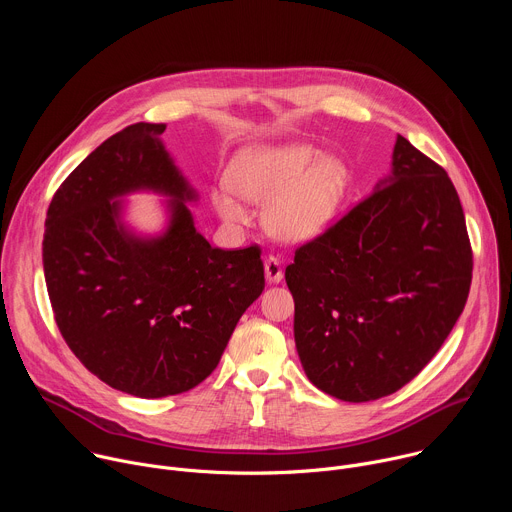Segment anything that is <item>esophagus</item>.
<instances>
[{
    "label": "esophagus",
    "instance_id": "34e87169",
    "mask_svg": "<svg viewBox=\"0 0 512 512\" xmlns=\"http://www.w3.org/2000/svg\"><path fill=\"white\" fill-rule=\"evenodd\" d=\"M265 279L269 283H279L283 279V267H281V261L277 257L265 259Z\"/></svg>",
    "mask_w": 512,
    "mask_h": 512
}]
</instances>
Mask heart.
Here are the masks:
<instances>
[{
	"label": "heart",
	"instance_id": "heart-1",
	"mask_svg": "<svg viewBox=\"0 0 512 512\" xmlns=\"http://www.w3.org/2000/svg\"><path fill=\"white\" fill-rule=\"evenodd\" d=\"M229 188H212L210 204L225 225L249 221L245 202H267L265 231L283 243H310L338 218L350 186V166L312 143H253L227 168Z\"/></svg>",
	"mask_w": 512,
	"mask_h": 512
}]
</instances>
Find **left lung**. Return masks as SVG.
Returning <instances> with one entry per match:
<instances>
[{
	"mask_svg": "<svg viewBox=\"0 0 512 512\" xmlns=\"http://www.w3.org/2000/svg\"><path fill=\"white\" fill-rule=\"evenodd\" d=\"M306 377L348 403L399 391L440 350L472 281L446 170L397 135L391 172L285 267Z\"/></svg>",
	"mask_w": 512,
	"mask_h": 512,
	"instance_id": "obj_1",
	"label": "left lung"
}]
</instances>
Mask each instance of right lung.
I'll return each instance as SVG.
<instances>
[{
  "instance_id": "right-lung-1",
  "label": "right lung",
  "mask_w": 512,
  "mask_h": 512,
  "mask_svg": "<svg viewBox=\"0 0 512 512\" xmlns=\"http://www.w3.org/2000/svg\"><path fill=\"white\" fill-rule=\"evenodd\" d=\"M135 123L103 141L56 190L42 241L62 338L109 387L160 399L190 391L221 360L265 287L259 247L225 251L196 231V188L162 141ZM164 195L167 223L150 236L124 218V198Z\"/></svg>"
}]
</instances>
